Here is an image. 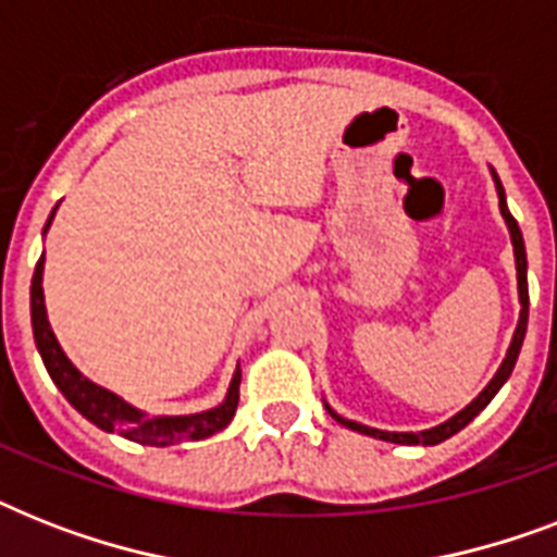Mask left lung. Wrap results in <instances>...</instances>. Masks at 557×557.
<instances>
[{
  "label": "left lung",
  "instance_id": "1",
  "mask_svg": "<svg viewBox=\"0 0 557 557\" xmlns=\"http://www.w3.org/2000/svg\"><path fill=\"white\" fill-rule=\"evenodd\" d=\"M492 178H494V187H497V199H500V213L503 219H506V227H509V236H511V248H515V269H518V297H520V318H518V330H515V335H511V344L509 349H506V358H503L500 370L494 372V379L488 381L483 387V393L471 401V405H466L459 413H454L448 419V422L436 424V428H428V431H379V428H367V424L361 422H352V419H344L341 413H335L326 401V410H330V416L335 419L338 424H344V428H349V431H358L364 433V436H372V440H384V442H396V445H440V442L450 440L454 433H459L462 428H466L471 419H474L480 410H483L488 401H492L494 396H497V389L509 381L511 370H515V364H518V356H520V347H523V338H527V323H529V283H527V245H523V234H520L518 227V219L511 216L509 205H506V190H503L500 178H497V173L492 170Z\"/></svg>",
  "mask_w": 557,
  "mask_h": 557
}]
</instances>
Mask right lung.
<instances>
[{
	"label": "right lung",
	"mask_w": 557,
	"mask_h": 557,
	"mask_svg": "<svg viewBox=\"0 0 557 557\" xmlns=\"http://www.w3.org/2000/svg\"><path fill=\"white\" fill-rule=\"evenodd\" d=\"M54 213L57 208L51 210L42 234L51 227ZM42 265H46V257H39L37 269H34V280H30V326H34V341H37V349L39 356H42V364H46L48 375H51V381L60 387V393L69 398V405L77 413L86 416L91 424H98L100 431L121 433L129 442L152 445V448L178 445V442L187 440H205V436H213V433H219L222 428L231 424V419L236 413V401H239V381H243V372L239 370L234 372L222 405L187 416H147L144 410L124 401L117 393L86 379L69 361L63 347L57 344V335L51 332V323H48L46 314V295H42Z\"/></svg>",
	"instance_id": "add662e5"
}]
</instances>
